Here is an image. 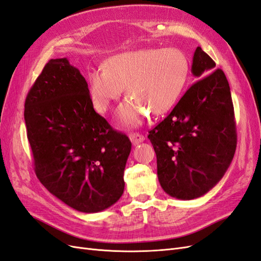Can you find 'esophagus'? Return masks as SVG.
I'll return each mask as SVG.
<instances>
[{"mask_svg": "<svg viewBox=\"0 0 261 261\" xmlns=\"http://www.w3.org/2000/svg\"><path fill=\"white\" fill-rule=\"evenodd\" d=\"M129 139L132 141V144L134 146H136V145H139L140 143H143L145 140V137L139 133H133V134H129Z\"/></svg>", "mask_w": 261, "mask_h": 261, "instance_id": "esophagus-1", "label": "esophagus"}]
</instances>
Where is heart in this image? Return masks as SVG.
<instances>
[{
  "mask_svg": "<svg viewBox=\"0 0 261 261\" xmlns=\"http://www.w3.org/2000/svg\"><path fill=\"white\" fill-rule=\"evenodd\" d=\"M189 72L186 55L177 49H141L118 53L106 63V69L88 73V91L93 108L105 113L125 88L127 96L117 110L125 126H138L146 112L167 113L174 106Z\"/></svg>",
  "mask_w": 261,
  "mask_h": 261,
  "instance_id": "1",
  "label": "heart"
}]
</instances>
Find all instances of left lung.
<instances>
[{"label": "left lung", "mask_w": 261, "mask_h": 261, "mask_svg": "<svg viewBox=\"0 0 261 261\" xmlns=\"http://www.w3.org/2000/svg\"><path fill=\"white\" fill-rule=\"evenodd\" d=\"M216 63L198 46L192 85L172 112L149 132L156 154L158 178L174 198L191 200L207 194L222 178L236 149L230 86Z\"/></svg>", "instance_id": "left-lung-1"}]
</instances>
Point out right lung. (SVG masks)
<instances>
[{
	"instance_id": "right-lung-1",
	"label": "right lung",
	"mask_w": 261,
	"mask_h": 261,
	"mask_svg": "<svg viewBox=\"0 0 261 261\" xmlns=\"http://www.w3.org/2000/svg\"><path fill=\"white\" fill-rule=\"evenodd\" d=\"M25 123L36 174L52 195L85 213L121 198L132 143L94 111L88 84L66 58L50 60L31 87Z\"/></svg>"
}]
</instances>
